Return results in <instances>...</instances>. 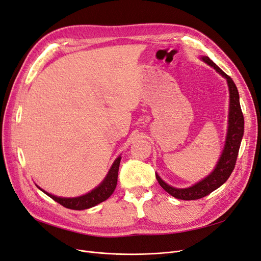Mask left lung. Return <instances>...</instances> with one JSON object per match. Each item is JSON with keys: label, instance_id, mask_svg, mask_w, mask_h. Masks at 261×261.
I'll use <instances>...</instances> for the list:
<instances>
[{"label": "left lung", "instance_id": "obj_1", "mask_svg": "<svg viewBox=\"0 0 261 261\" xmlns=\"http://www.w3.org/2000/svg\"><path fill=\"white\" fill-rule=\"evenodd\" d=\"M201 60L215 68L227 82L228 91H230L228 126L224 149L218 161V164L216 165L215 170L202 180L187 188H175L168 185L163 179H161L159 175L155 174L160 186L165 192H168L171 196L175 197L177 199L183 200L200 199L225 183L234 170L236 159H238L239 155L241 141L244 135V116L240 105V94L233 80L230 76L226 75L217 64H215L208 57H202Z\"/></svg>", "mask_w": 261, "mask_h": 261}]
</instances>
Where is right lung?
<instances>
[{
    "label": "right lung",
    "mask_w": 261,
    "mask_h": 261,
    "mask_svg": "<svg viewBox=\"0 0 261 261\" xmlns=\"http://www.w3.org/2000/svg\"><path fill=\"white\" fill-rule=\"evenodd\" d=\"M120 162H121V156H118L113 162L111 169H110L109 173L107 174L106 178L103 179L102 183L92 189L91 192L88 194L80 196V197H74V198H64V197H57L54 195H51L49 193L44 192L39 186H37L39 189L48 195L53 200L62 204L63 207L73 209V210H85L91 207H94L96 204L107 200L110 196H111L114 192V189L117 184V174H118V168H120Z\"/></svg>",
    "instance_id": "add662e5"
}]
</instances>
